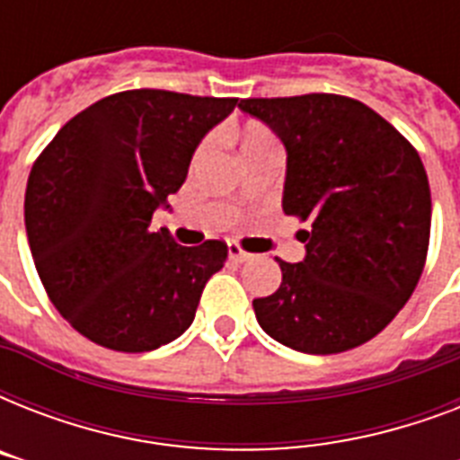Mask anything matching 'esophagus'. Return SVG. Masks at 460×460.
<instances>
[{
    "mask_svg": "<svg viewBox=\"0 0 460 460\" xmlns=\"http://www.w3.org/2000/svg\"><path fill=\"white\" fill-rule=\"evenodd\" d=\"M252 255L251 252L241 251L236 243H229V260H234V262H245V260H251Z\"/></svg>",
    "mask_w": 460,
    "mask_h": 460,
    "instance_id": "1",
    "label": "esophagus"
}]
</instances>
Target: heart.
I'll use <instances>...</instances> for the list:
<instances>
[{
  "mask_svg": "<svg viewBox=\"0 0 460 460\" xmlns=\"http://www.w3.org/2000/svg\"><path fill=\"white\" fill-rule=\"evenodd\" d=\"M238 140H241V155L251 153V150H258V147L274 146L272 133L267 131L265 126H258V124L245 126L243 131H241V138Z\"/></svg>",
  "mask_w": 460,
  "mask_h": 460,
  "instance_id": "obj_1",
  "label": "heart"
}]
</instances>
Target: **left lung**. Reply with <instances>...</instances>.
Masks as SVG:
<instances>
[{
    "instance_id": "1",
    "label": "left lung",
    "mask_w": 460,
    "mask_h": 460,
    "mask_svg": "<svg viewBox=\"0 0 460 460\" xmlns=\"http://www.w3.org/2000/svg\"><path fill=\"white\" fill-rule=\"evenodd\" d=\"M287 150L281 208L310 222L301 262L255 298L274 341L329 356L377 336L418 287L432 198L420 155L367 104L341 95L241 100Z\"/></svg>"
}]
</instances>
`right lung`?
<instances>
[{"label":"right lung","instance_id":"add662e5","mask_svg":"<svg viewBox=\"0 0 460 460\" xmlns=\"http://www.w3.org/2000/svg\"><path fill=\"white\" fill-rule=\"evenodd\" d=\"M236 97L126 90L75 114L32 164L25 231L61 317L104 349L146 353L193 324L222 241L179 245L150 222Z\"/></svg>","mask_w":460,"mask_h":460}]
</instances>
